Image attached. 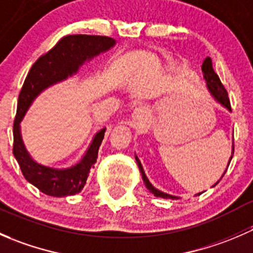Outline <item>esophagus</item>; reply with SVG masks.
<instances>
[{
    "instance_id": "obj_1",
    "label": "esophagus",
    "mask_w": 253,
    "mask_h": 253,
    "mask_svg": "<svg viewBox=\"0 0 253 253\" xmlns=\"http://www.w3.org/2000/svg\"><path fill=\"white\" fill-rule=\"evenodd\" d=\"M145 114H147V111H145L144 106H137L132 112L128 124L134 128H142V127L145 126V122H147V115Z\"/></svg>"
}]
</instances>
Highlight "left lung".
Here are the masks:
<instances>
[{"mask_svg":"<svg viewBox=\"0 0 253 253\" xmlns=\"http://www.w3.org/2000/svg\"><path fill=\"white\" fill-rule=\"evenodd\" d=\"M202 71H203V73H205V78H206V81H207V85H208L209 90H211V93L213 94L214 98H215L216 100L219 101V103L223 104V105L225 106V108H228L229 110H231L230 99H229L228 91H226V89L224 88V85H223V83H221V82H220V78H219V76L216 75L215 72H214L211 57H207L206 60H205V62H203V65H202ZM231 159H233V155H231L230 160H229V164H230ZM136 160H137V164H138L139 171H141V174H142L143 182H144L145 187H147L148 190H149L150 192H152L153 195L155 196V197L171 198V200H175V198H177V197H175V196L167 195V193L162 192V191H159V190H157V188L153 187V186L150 185L149 181H148V178L145 177V174H144V171H143V168H142V165H141V162H139L138 158H137V157H136ZM226 170H228V169H226ZM226 170H225V171H224L223 176L225 175ZM223 176H221V177H223ZM220 180H221V178H220ZM220 180H219V181H220ZM219 181L216 183H219ZM216 183H214V186H215ZM202 193L203 192L197 193V195H196V196H200V195H202Z\"/></svg>","mask_w":253,"mask_h":253,"instance_id":"obj_1","label":"left lung"}]
</instances>
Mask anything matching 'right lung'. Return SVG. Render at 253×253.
Returning <instances> with one entry per match:
<instances>
[{
  "label": "right lung",
  "mask_w": 253,
  "mask_h": 253,
  "mask_svg": "<svg viewBox=\"0 0 253 253\" xmlns=\"http://www.w3.org/2000/svg\"><path fill=\"white\" fill-rule=\"evenodd\" d=\"M115 40L104 35L72 34L61 38L52 48L42 53L34 62L25 77L18 96L17 114L13 122V154L25 180L52 197H65L81 192L89 172L96 163L98 150L104 139L105 128L94 138L83 159L75 167L65 170L50 169L30 159L23 145L19 122L33 99L46 86L72 76L86 60L114 46Z\"/></svg>",
  "instance_id": "obj_1"
}]
</instances>
